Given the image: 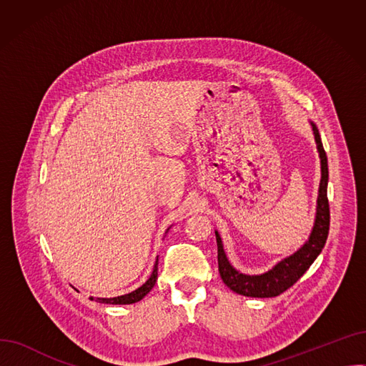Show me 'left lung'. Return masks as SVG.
<instances>
[{
  "mask_svg": "<svg viewBox=\"0 0 366 366\" xmlns=\"http://www.w3.org/2000/svg\"><path fill=\"white\" fill-rule=\"evenodd\" d=\"M315 139L317 144L319 156H320V169H322V178L319 185V197H317V212L313 232L310 239L305 242V244L297 251L290 258L280 261L270 272H267L261 276H247L236 272L234 268L229 265L225 252L222 249V242L219 234L215 232L217 244H218V270L221 274L222 282L234 291L236 294L244 297H254V298H270L283 294L286 290L297 283V280L309 270V267L322 252V249L328 239L330 233V202L328 194H326V188H328V159H326V152L322 145V139L316 124L312 123Z\"/></svg>",
  "mask_w": 366,
  "mask_h": 366,
  "instance_id": "left-lung-1",
  "label": "left lung"
}]
</instances>
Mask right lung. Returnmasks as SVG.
<instances>
[{"instance_id": "obj_1", "label": "right lung", "mask_w": 366, "mask_h": 366, "mask_svg": "<svg viewBox=\"0 0 366 366\" xmlns=\"http://www.w3.org/2000/svg\"><path fill=\"white\" fill-rule=\"evenodd\" d=\"M157 276H159V258H157L156 264H154V270H152V274L149 276V279L141 287H138L137 291H133V292L126 294V295H122V297H115V298H96V301L105 302V304H133V302H138L152 290L154 285H156V282H157Z\"/></svg>"}]
</instances>
